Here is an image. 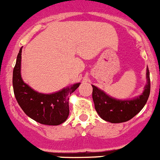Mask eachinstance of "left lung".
I'll list each match as a JSON object with an SVG mask.
<instances>
[{
  "label": "left lung",
  "instance_id": "left-lung-1",
  "mask_svg": "<svg viewBox=\"0 0 160 160\" xmlns=\"http://www.w3.org/2000/svg\"><path fill=\"white\" fill-rule=\"evenodd\" d=\"M147 83L143 93L131 100H119L105 94L103 91L92 85V98L94 108L100 117L112 123H123L132 119L146 104L150 94V77L146 69Z\"/></svg>",
  "mask_w": 160,
  "mask_h": 160
}]
</instances>
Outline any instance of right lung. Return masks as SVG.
Here are the masks:
<instances>
[{"mask_svg": "<svg viewBox=\"0 0 160 160\" xmlns=\"http://www.w3.org/2000/svg\"><path fill=\"white\" fill-rule=\"evenodd\" d=\"M22 48L13 69V90L18 105L29 117L45 125L57 126L64 123L69 114V97L80 83H77L52 94L35 91L21 77Z\"/></svg>", "mask_w": 160, "mask_h": 160, "instance_id": "add662e5", "label": "right lung"}]
</instances>
